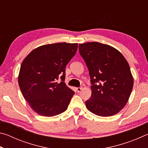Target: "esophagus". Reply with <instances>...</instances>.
<instances>
[{
	"mask_svg": "<svg viewBox=\"0 0 148 148\" xmlns=\"http://www.w3.org/2000/svg\"><path fill=\"white\" fill-rule=\"evenodd\" d=\"M76 91H77V92H79V91H81V90L82 89V87H76Z\"/></svg>",
	"mask_w": 148,
	"mask_h": 148,
	"instance_id": "1",
	"label": "esophagus"
}]
</instances>
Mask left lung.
<instances>
[{"label": "left lung", "instance_id": "1", "mask_svg": "<svg viewBox=\"0 0 148 148\" xmlns=\"http://www.w3.org/2000/svg\"><path fill=\"white\" fill-rule=\"evenodd\" d=\"M80 56L88 68L91 97L87 108L99 116L118 113L131 95L133 78L129 63L120 52L97 42L79 44Z\"/></svg>", "mask_w": 148, "mask_h": 148}]
</instances>
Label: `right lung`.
Wrapping results in <instances>:
<instances>
[{
	"instance_id": "obj_1",
	"label": "right lung",
	"mask_w": 148,
	"mask_h": 148,
	"mask_svg": "<svg viewBox=\"0 0 148 148\" xmlns=\"http://www.w3.org/2000/svg\"><path fill=\"white\" fill-rule=\"evenodd\" d=\"M77 49L76 43L47 44L32 50L23 60L19 86L25 99L37 114L51 117L67 109L74 92L64 83L65 67Z\"/></svg>"
}]
</instances>
